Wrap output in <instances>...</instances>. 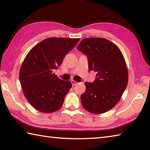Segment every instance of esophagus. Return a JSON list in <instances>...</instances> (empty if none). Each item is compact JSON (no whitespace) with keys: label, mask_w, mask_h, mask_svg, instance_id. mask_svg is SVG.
<instances>
[{"label":"esophagus","mask_w":150,"mask_h":150,"mask_svg":"<svg viewBox=\"0 0 150 150\" xmlns=\"http://www.w3.org/2000/svg\"><path fill=\"white\" fill-rule=\"evenodd\" d=\"M71 84H72V85H73V86H75L76 84H77V82L75 81H73V80L71 81Z\"/></svg>","instance_id":"34e87169"}]
</instances>
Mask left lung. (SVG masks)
<instances>
[{
	"mask_svg": "<svg viewBox=\"0 0 150 150\" xmlns=\"http://www.w3.org/2000/svg\"><path fill=\"white\" fill-rule=\"evenodd\" d=\"M77 48L87 55L89 69L97 73L93 83L85 82L86 91L81 95L82 106L92 113L107 112L119 103L128 84L122 53L111 41L98 37L84 39Z\"/></svg>",
	"mask_w": 150,
	"mask_h": 150,
	"instance_id": "1",
	"label": "left lung"
}]
</instances>
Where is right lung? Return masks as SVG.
Here are the masks:
<instances>
[{"mask_svg":"<svg viewBox=\"0 0 150 150\" xmlns=\"http://www.w3.org/2000/svg\"><path fill=\"white\" fill-rule=\"evenodd\" d=\"M79 40L47 38L35 46L25 57L19 80L24 96L35 109L50 113L62 107L72 84L69 81L59 79L53 70L61 65Z\"/></svg>","mask_w":150,"mask_h":150,"instance_id":"1","label":"right lung"}]
</instances>
